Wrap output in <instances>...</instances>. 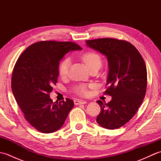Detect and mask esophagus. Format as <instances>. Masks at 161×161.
<instances>
[{
    "instance_id": "esophagus-1",
    "label": "esophagus",
    "mask_w": 161,
    "mask_h": 161,
    "mask_svg": "<svg viewBox=\"0 0 161 161\" xmlns=\"http://www.w3.org/2000/svg\"><path fill=\"white\" fill-rule=\"evenodd\" d=\"M86 101L85 100H74V103L75 105H79V104H85L86 103Z\"/></svg>"
}]
</instances>
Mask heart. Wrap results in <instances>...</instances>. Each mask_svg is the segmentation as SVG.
<instances>
[{
    "label": "heart",
    "instance_id": "obj_1",
    "mask_svg": "<svg viewBox=\"0 0 161 161\" xmlns=\"http://www.w3.org/2000/svg\"><path fill=\"white\" fill-rule=\"evenodd\" d=\"M83 60L87 67L91 69L92 68H100L102 65V58L100 54L95 52H87L81 56ZM70 66V60L65 59L61 61L59 66V73L61 77H66L68 73V69ZM75 92L77 94L85 95L87 94V88L84 85H80L75 88Z\"/></svg>",
    "mask_w": 161,
    "mask_h": 161
}]
</instances>
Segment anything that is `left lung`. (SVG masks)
<instances>
[{"instance_id":"obj_1","label":"left lung","mask_w":161,"mask_h":161,"mask_svg":"<svg viewBox=\"0 0 161 161\" xmlns=\"http://www.w3.org/2000/svg\"><path fill=\"white\" fill-rule=\"evenodd\" d=\"M86 45L104 54L108 63L107 88L112 97L108 103L98 100L101 111L96 121L102 127L115 129L136 114L146 93L147 73L145 61L131 43L103 38L86 41Z\"/></svg>"}]
</instances>
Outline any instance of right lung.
I'll return each mask as SVG.
<instances>
[{
  "label": "right lung",
  "instance_id": "obj_1",
  "mask_svg": "<svg viewBox=\"0 0 161 161\" xmlns=\"http://www.w3.org/2000/svg\"><path fill=\"white\" fill-rule=\"evenodd\" d=\"M82 48L73 42L42 41L20 54L14 68L12 90L24 116L39 131L49 133L63 126L73 101L53 102L50 93L57 82L59 61L70 51Z\"/></svg>",
  "mask_w": 161,
  "mask_h": 161
}]
</instances>
